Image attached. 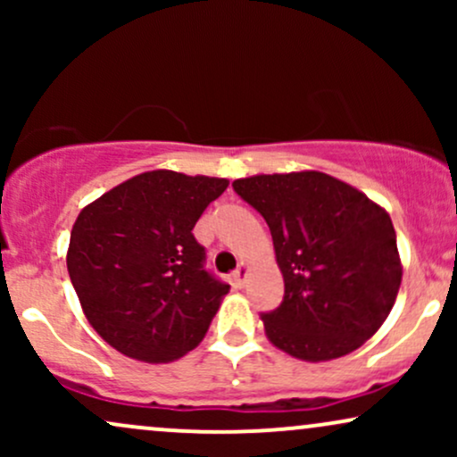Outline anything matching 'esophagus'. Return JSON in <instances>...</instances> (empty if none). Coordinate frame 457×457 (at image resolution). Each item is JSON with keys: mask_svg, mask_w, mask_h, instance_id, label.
<instances>
[{"mask_svg": "<svg viewBox=\"0 0 457 457\" xmlns=\"http://www.w3.org/2000/svg\"><path fill=\"white\" fill-rule=\"evenodd\" d=\"M246 277H249V269H246V264H240L238 269L234 270V283H236V287H245Z\"/></svg>", "mask_w": 457, "mask_h": 457, "instance_id": "1", "label": "esophagus"}]
</instances>
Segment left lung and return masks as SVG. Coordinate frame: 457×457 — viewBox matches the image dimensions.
<instances>
[{
	"label": "left lung",
	"instance_id": "obj_1",
	"mask_svg": "<svg viewBox=\"0 0 457 457\" xmlns=\"http://www.w3.org/2000/svg\"><path fill=\"white\" fill-rule=\"evenodd\" d=\"M232 187L264 217L286 283L281 305L260 313L270 342L313 363L363 345L402 283L389 214L322 171L243 178Z\"/></svg>",
	"mask_w": 457,
	"mask_h": 457
}]
</instances>
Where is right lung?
I'll return each mask as SVG.
<instances>
[{"instance_id": "obj_1", "label": "right lung", "mask_w": 457, "mask_h": 457, "mask_svg": "<svg viewBox=\"0 0 457 457\" xmlns=\"http://www.w3.org/2000/svg\"><path fill=\"white\" fill-rule=\"evenodd\" d=\"M228 185L145 171L77 217L68 275L94 330L118 353L167 363L204 339L229 286L206 269L193 228Z\"/></svg>"}]
</instances>
